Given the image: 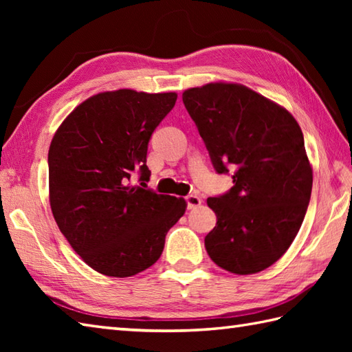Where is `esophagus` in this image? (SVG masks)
Here are the masks:
<instances>
[{"mask_svg": "<svg viewBox=\"0 0 352 352\" xmlns=\"http://www.w3.org/2000/svg\"><path fill=\"white\" fill-rule=\"evenodd\" d=\"M184 199H186V204H188L189 210H192V208H197L198 206H201V203H203L201 198L198 195H193V193H190V195H188Z\"/></svg>", "mask_w": 352, "mask_h": 352, "instance_id": "esophagus-1", "label": "esophagus"}]
</instances>
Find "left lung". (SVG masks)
<instances>
[{
    "mask_svg": "<svg viewBox=\"0 0 352 352\" xmlns=\"http://www.w3.org/2000/svg\"><path fill=\"white\" fill-rule=\"evenodd\" d=\"M183 102L214 170H233V188L207 199L218 219L204 239L208 256L237 275L263 271L294 242L310 203L313 172L300 125L242 85L192 87Z\"/></svg>",
    "mask_w": 352,
    "mask_h": 352,
    "instance_id": "8db88e82",
    "label": "left lung"
}]
</instances>
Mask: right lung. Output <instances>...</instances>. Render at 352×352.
Instances as JSON below:
<instances>
[{"label":"right lung","mask_w":352,"mask_h":352,"mask_svg":"<svg viewBox=\"0 0 352 352\" xmlns=\"http://www.w3.org/2000/svg\"><path fill=\"white\" fill-rule=\"evenodd\" d=\"M175 101L174 92H102L81 102L52 138V216L96 272L125 278L153 266L186 212L183 198L129 184L136 170L148 182L149 139Z\"/></svg>","instance_id":"right-lung-1"}]
</instances>
